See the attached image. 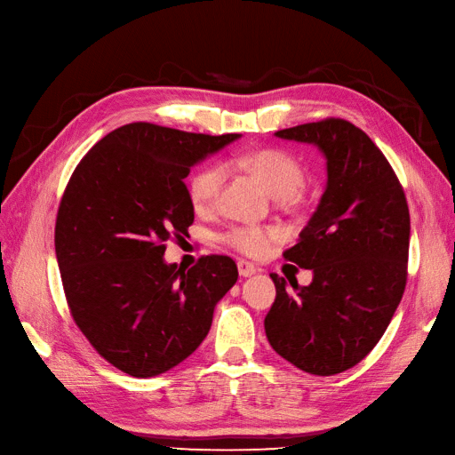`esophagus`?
I'll return each instance as SVG.
<instances>
[{"instance_id": "1", "label": "esophagus", "mask_w": 455, "mask_h": 455, "mask_svg": "<svg viewBox=\"0 0 455 455\" xmlns=\"http://www.w3.org/2000/svg\"><path fill=\"white\" fill-rule=\"evenodd\" d=\"M237 269H239V275L241 277H251V275H254L258 269L251 264V261H246V259H239L237 261Z\"/></svg>"}]
</instances>
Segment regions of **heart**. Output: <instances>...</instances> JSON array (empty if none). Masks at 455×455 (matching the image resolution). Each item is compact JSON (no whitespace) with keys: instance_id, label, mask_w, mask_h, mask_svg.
Here are the masks:
<instances>
[{"instance_id":"1","label":"heart","mask_w":455,"mask_h":455,"mask_svg":"<svg viewBox=\"0 0 455 455\" xmlns=\"http://www.w3.org/2000/svg\"><path fill=\"white\" fill-rule=\"evenodd\" d=\"M235 167L256 176L269 194L277 199H292L304 188L306 172L304 167L286 151L281 149H258L235 159ZM224 184V169L218 164L201 169L189 180V201L196 212H211L216 203L220 189ZM279 235L275 228H254L239 226L226 233L224 241L233 249L246 256H261L267 251L271 239Z\"/></svg>"}]
</instances>
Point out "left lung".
<instances>
[{"label": "left lung", "instance_id": "1", "mask_svg": "<svg viewBox=\"0 0 455 455\" xmlns=\"http://www.w3.org/2000/svg\"><path fill=\"white\" fill-rule=\"evenodd\" d=\"M275 136L319 148L328 178L319 206L284 252L311 269L313 281L291 283L292 296L284 277L271 273L277 298L266 315V336L296 368L334 376L376 347L401 304L408 203L389 161L353 123L328 117Z\"/></svg>", "mask_w": 455, "mask_h": 455}]
</instances>
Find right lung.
Returning a JSON list of instances; mask_svg holds the SVG:
<instances>
[{
	"mask_svg": "<svg viewBox=\"0 0 455 455\" xmlns=\"http://www.w3.org/2000/svg\"><path fill=\"white\" fill-rule=\"evenodd\" d=\"M239 136L129 123L94 144L66 186L54 251L68 306L91 346L132 378L186 361L237 283L229 256H203L191 269L163 256L194 224L191 167Z\"/></svg>",
	"mask_w": 455,
	"mask_h": 455,
	"instance_id": "1",
	"label": "right lung"
}]
</instances>
